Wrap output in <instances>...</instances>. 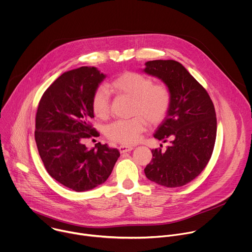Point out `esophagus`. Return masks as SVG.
Masks as SVG:
<instances>
[{
	"mask_svg": "<svg viewBox=\"0 0 252 252\" xmlns=\"http://www.w3.org/2000/svg\"><path fill=\"white\" fill-rule=\"evenodd\" d=\"M133 149L132 146H128V145H121L119 146V150L121 153H126V152H129Z\"/></svg>",
	"mask_w": 252,
	"mask_h": 252,
	"instance_id": "1",
	"label": "esophagus"
}]
</instances>
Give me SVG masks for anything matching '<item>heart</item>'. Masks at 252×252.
Returning <instances> with one entry per match:
<instances>
[{
    "instance_id": "1",
    "label": "heart",
    "mask_w": 252,
    "mask_h": 252,
    "mask_svg": "<svg viewBox=\"0 0 252 252\" xmlns=\"http://www.w3.org/2000/svg\"><path fill=\"white\" fill-rule=\"evenodd\" d=\"M107 89L120 96L132 99L130 120H120L106 127V135L113 141L122 144H133L139 140L146 129L147 122L151 126L159 125L166 118L172 102V94L165 83H154L153 79L144 74L126 71L108 85ZM94 115L105 120L110 115V97L108 91L101 87L92 97Z\"/></svg>"
}]
</instances>
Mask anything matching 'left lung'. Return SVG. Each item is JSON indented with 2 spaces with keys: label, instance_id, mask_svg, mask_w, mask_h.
<instances>
[{
  "label": "left lung",
  "instance_id": "left-lung-1",
  "mask_svg": "<svg viewBox=\"0 0 252 252\" xmlns=\"http://www.w3.org/2000/svg\"><path fill=\"white\" fill-rule=\"evenodd\" d=\"M143 71L160 78L172 94L170 110L154 133L164 142L171 139V145L165 151L151 150L153 158L144 169L145 176L166 188L183 187L194 180L211 158L217 133L213 102L177 61H149Z\"/></svg>",
  "mask_w": 252,
  "mask_h": 252
}]
</instances>
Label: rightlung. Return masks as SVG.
I'll list each match as a JSON object with an SVG mask.
<instances>
[{
  "instance_id": "add662e5",
  "label": "right lung",
  "mask_w": 252,
  "mask_h": 252,
  "mask_svg": "<svg viewBox=\"0 0 252 252\" xmlns=\"http://www.w3.org/2000/svg\"><path fill=\"white\" fill-rule=\"evenodd\" d=\"M106 77L96 67L81 66L59 76L44 92L35 119V141L48 174L63 186L86 191L104 184L120 157L116 148L98 142L88 149L86 138L99 133L92 97Z\"/></svg>"
}]
</instances>
